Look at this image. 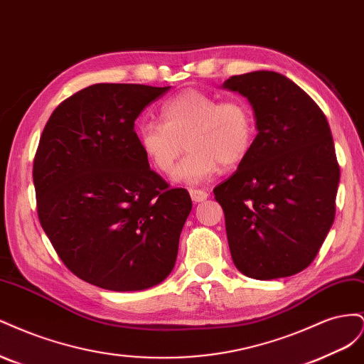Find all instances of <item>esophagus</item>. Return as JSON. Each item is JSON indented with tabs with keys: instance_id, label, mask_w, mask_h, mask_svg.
<instances>
[{
	"instance_id": "esophagus-1",
	"label": "esophagus",
	"mask_w": 364,
	"mask_h": 364,
	"mask_svg": "<svg viewBox=\"0 0 364 364\" xmlns=\"http://www.w3.org/2000/svg\"><path fill=\"white\" fill-rule=\"evenodd\" d=\"M190 196H191L193 202H196V203L203 202V200H206V199H208V193H206L205 190H196V188H191V190H190Z\"/></svg>"
}]
</instances>
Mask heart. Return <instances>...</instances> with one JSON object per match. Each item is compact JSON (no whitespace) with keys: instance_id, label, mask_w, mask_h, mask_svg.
I'll return each mask as SVG.
<instances>
[{"instance_id":"heart-1","label":"heart","mask_w":364,"mask_h":364,"mask_svg":"<svg viewBox=\"0 0 364 364\" xmlns=\"http://www.w3.org/2000/svg\"><path fill=\"white\" fill-rule=\"evenodd\" d=\"M162 123L144 119L136 126L139 147L151 167L170 174L186 147L174 173L183 183H199L214 176L220 165L232 168L243 162L257 136V121L243 98H220L188 87L161 106Z\"/></svg>"}]
</instances>
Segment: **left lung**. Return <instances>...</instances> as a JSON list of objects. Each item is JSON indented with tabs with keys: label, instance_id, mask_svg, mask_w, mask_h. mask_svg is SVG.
I'll return each instance as SVG.
<instances>
[{
	"label": "left lung",
	"instance_id": "1",
	"mask_svg": "<svg viewBox=\"0 0 364 364\" xmlns=\"http://www.w3.org/2000/svg\"><path fill=\"white\" fill-rule=\"evenodd\" d=\"M252 105L258 135L249 156L214 188L235 267L261 281L306 269L333 226L340 168L325 114L274 71L223 83Z\"/></svg>",
	"mask_w": 364,
	"mask_h": 364
}]
</instances>
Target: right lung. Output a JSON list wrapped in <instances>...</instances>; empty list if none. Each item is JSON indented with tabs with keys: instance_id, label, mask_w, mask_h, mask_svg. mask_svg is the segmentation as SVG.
<instances>
[{
	"instance_id": "right-lung-1",
	"label": "right lung",
	"mask_w": 364,
	"mask_h": 364,
	"mask_svg": "<svg viewBox=\"0 0 364 364\" xmlns=\"http://www.w3.org/2000/svg\"><path fill=\"white\" fill-rule=\"evenodd\" d=\"M170 86L97 83L51 114L33 162L38 215L77 278L112 291L162 282L191 197L150 170L135 119Z\"/></svg>"
}]
</instances>
